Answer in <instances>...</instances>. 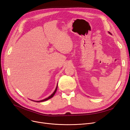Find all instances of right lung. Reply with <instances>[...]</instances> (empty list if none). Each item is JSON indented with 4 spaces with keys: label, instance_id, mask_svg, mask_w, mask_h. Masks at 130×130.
I'll return each mask as SVG.
<instances>
[{
    "label": "right lung",
    "instance_id": "add662e5",
    "mask_svg": "<svg viewBox=\"0 0 130 130\" xmlns=\"http://www.w3.org/2000/svg\"><path fill=\"white\" fill-rule=\"evenodd\" d=\"M57 87L58 86H57V87H56V89H55V90L54 91V92L50 96H49L47 98H46V99H44V100H41V101H36V102H43V101H46V100H49V99H51V98H52L53 96H54V95L55 94V93H56V91H57Z\"/></svg>",
    "mask_w": 130,
    "mask_h": 130
}]
</instances>
